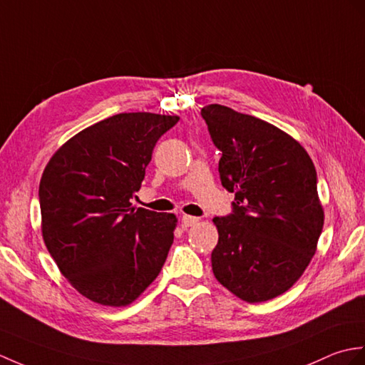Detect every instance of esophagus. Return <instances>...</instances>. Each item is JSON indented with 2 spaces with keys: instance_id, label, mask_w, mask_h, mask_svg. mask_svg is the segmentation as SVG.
Returning a JSON list of instances; mask_svg holds the SVG:
<instances>
[{
  "instance_id": "1",
  "label": "esophagus",
  "mask_w": 365,
  "mask_h": 365,
  "mask_svg": "<svg viewBox=\"0 0 365 365\" xmlns=\"http://www.w3.org/2000/svg\"><path fill=\"white\" fill-rule=\"evenodd\" d=\"M197 222H199V217H196V216H190V215L182 216V224L185 227H192V225H196Z\"/></svg>"
}]
</instances>
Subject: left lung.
I'll return each instance as SVG.
<instances>
[{
  "instance_id": "8db88e82",
  "label": "left lung",
  "mask_w": 365,
  "mask_h": 365,
  "mask_svg": "<svg viewBox=\"0 0 365 365\" xmlns=\"http://www.w3.org/2000/svg\"><path fill=\"white\" fill-rule=\"evenodd\" d=\"M200 115L222 152V186L235 192L232 213L213 219V274L244 302L270 300L292 287L317 249L324 208L314 163L299 141L259 118L219 104Z\"/></svg>"
}]
</instances>
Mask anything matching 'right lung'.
Returning a JSON list of instances; mask_svg holds the SVG:
<instances>
[{
    "mask_svg": "<svg viewBox=\"0 0 365 365\" xmlns=\"http://www.w3.org/2000/svg\"><path fill=\"white\" fill-rule=\"evenodd\" d=\"M179 116L120 113L68 140L40 180L41 235L76 291L104 307H127L154 282L177 217L132 207L155 143Z\"/></svg>",
    "mask_w": 365,
    "mask_h": 365,
    "instance_id": "obj_1",
    "label": "right lung"
}]
</instances>
